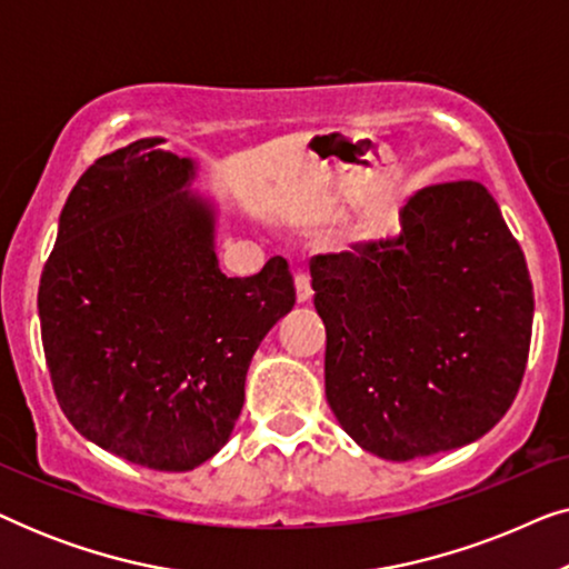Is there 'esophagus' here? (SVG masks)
Listing matches in <instances>:
<instances>
[{"instance_id":"esophagus-1","label":"esophagus","mask_w":569,"mask_h":569,"mask_svg":"<svg viewBox=\"0 0 569 569\" xmlns=\"http://www.w3.org/2000/svg\"><path fill=\"white\" fill-rule=\"evenodd\" d=\"M295 290H298V302H308L310 298H313V287H310V277L308 274L295 277Z\"/></svg>"}]
</instances>
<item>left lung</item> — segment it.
<instances>
[{"mask_svg": "<svg viewBox=\"0 0 569 569\" xmlns=\"http://www.w3.org/2000/svg\"><path fill=\"white\" fill-rule=\"evenodd\" d=\"M326 323V399L357 446L411 461L469 446L523 380L533 287L500 207L477 181L435 183L401 236L310 261Z\"/></svg>", "mask_w": 569, "mask_h": 569, "instance_id": "8db88e82", "label": "left lung"}]
</instances>
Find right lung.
Here are the masks:
<instances>
[{
  "label": "right lung",
  "mask_w": 569,
  "mask_h": 569,
  "mask_svg": "<svg viewBox=\"0 0 569 569\" xmlns=\"http://www.w3.org/2000/svg\"><path fill=\"white\" fill-rule=\"evenodd\" d=\"M139 139L92 162L61 209L38 287L46 365L74 430L154 471L228 442L246 372L295 306L282 256L224 277L214 212L183 191L193 162Z\"/></svg>",
  "instance_id": "1"
}]
</instances>
